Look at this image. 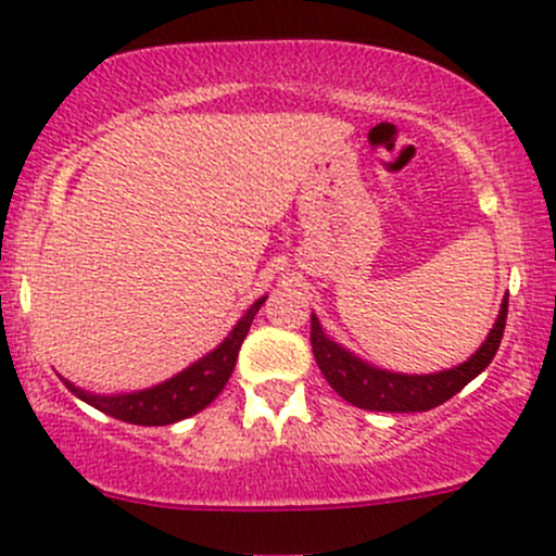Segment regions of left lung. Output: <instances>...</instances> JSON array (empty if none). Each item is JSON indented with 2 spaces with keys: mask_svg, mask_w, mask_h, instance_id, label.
<instances>
[{
  "mask_svg": "<svg viewBox=\"0 0 556 556\" xmlns=\"http://www.w3.org/2000/svg\"><path fill=\"white\" fill-rule=\"evenodd\" d=\"M508 296L501 305V316L482 342L477 353L468 362L447 371H433V375H396V371L375 369L364 364L345 348L331 342L320 329L318 318L311 316V345L313 356L320 375L326 377L331 388L340 393L345 402H351L358 409L371 412H428L433 406L444 404L447 399L460 393L468 382L488 369L501 348L503 329H506Z\"/></svg>",
  "mask_w": 556,
  "mask_h": 556,
  "instance_id": "obj_1",
  "label": "left lung"
}]
</instances>
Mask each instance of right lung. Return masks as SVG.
Returning <instances> with one entry per match:
<instances>
[{"mask_svg": "<svg viewBox=\"0 0 556 556\" xmlns=\"http://www.w3.org/2000/svg\"><path fill=\"white\" fill-rule=\"evenodd\" d=\"M262 302H265V296L245 311V316L238 320L230 337L214 353L200 358L181 375L165 380L163 386H154L150 391L125 393V396H96V393H85L83 388H74L72 382L64 380L66 388L104 415L117 417L123 422H134V426H170V422L185 420L194 412L205 409L227 386L232 369H236L240 345H243L251 320L260 313Z\"/></svg>", "mask_w": 556, "mask_h": 556, "instance_id": "1", "label": "right lung"}]
</instances>
